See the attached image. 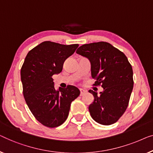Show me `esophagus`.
Segmentation results:
<instances>
[{"instance_id":"esophagus-1","label":"esophagus","mask_w":153,"mask_h":153,"mask_svg":"<svg viewBox=\"0 0 153 153\" xmlns=\"http://www.w3.org/2000/svg\"><path fill=\"white\" fill-rule=\"evenodd\" d=\"M79 91H80V96H83L84 94L87 93V91H85V89H79Z\"/></svg>"}]
</instances>
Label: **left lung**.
Listing matches in <instances>:
<instances>
[{
    "instance_id": "left-lung-1",
    "label": "left lung",
    "mask_w": 153,
    "mask_h": 153,
    "mask_svg": "<svg viewBox=\"0 0 153 153\" xmlns=\"http://www.w3.org/2000/svg\"><path fill=\"white\" fill-rule=\"evenodd\" d=\"M77 54L87 58L91 64L92 78L95 85L103 91L93 94L94 101L89 106L91 117L104 126L114 123L128 107L133 89L132 66L123 53L107 42L84 44L79 47Z\"/></svg>"
}]
</instances>
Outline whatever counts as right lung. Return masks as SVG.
<instances>
[{"mask_svg": "<svg viewBox=\"0 0 153 153\" xmlns=\"http://www.w3.org/2000/svg\"><path fill=\"white\" fill-rule=\"evenodd\" d=\"M78 46L41 43L29 51L21 69L25 102L36 119L48 128H56L65 121L72 101L80 93L72 85L56 90L52 77L62 72L64 61Z\"/></svg>", "mask_w": 153, "mask_h": 153, "instance_id": "obj_1", "label": "right lung"}]
</instances>
